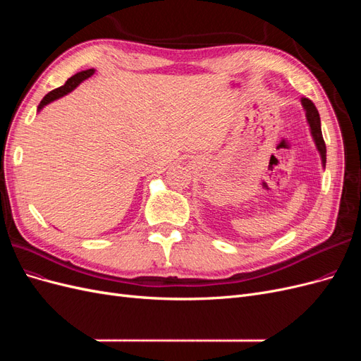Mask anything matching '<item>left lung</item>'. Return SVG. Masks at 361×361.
I'll return each instance as SVG.
<instances>
[{
  "mask_svg": "<svg viewBox=\"0 0 361 361\" xmlns=\"http://www.w3.org/2000/svg\"><path fill=\"white\" fill-rule=\"evenodd\" d=\"M301 105L305 111V118H307V123L310 126V134L312 138L314 141V146L318 149L319 155H321V161H322V167H325V162H326V147L324 143V138H322V130H321V117L318 110H316L314 104L307 99V97H301Z\"/></svg>",
  "mask_w": 361,
  "mask_h": 361,
  "instance_id": "obj_1",
  "label": "left lung"
}]
</instances>
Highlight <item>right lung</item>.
<instances>
[{
  "mask_svg": "<svg viewBox=\"0 0 361 361\" xmlns=\"http://www.w3.org/2000/svg\"><path fill=\"white\" fill-rule=\"evenodd\" d=\"M93 73H94V69H87V71H81V72H78V73H75L73 76H71V78L66 81V84L59 87V89H56V90L49 92L45 97H43V99H42L40 104H39V106H37V111H40L42 108L45 106V105H48V104L54 102L56 99H59V97L71 93V92H72L73 89H76V87H78L84 80L90 78V76H92Z\"/></svg>",
  "mask_w": 361,
  "mask_h": 361,
  "instance_id": "add662e5",
  "label": "right lung"
}]
</instances>
